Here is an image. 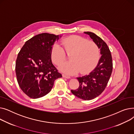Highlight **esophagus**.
<instances>
[{
	"mask_svg": "<svg viewBox=\"0 0 134 134\" xmlns=\"http://www.w3.org/2000/svg\"><path fill=\"white\" fill-rule=\"evenodd\" d=\"M62 76H63V78H67V79L71 78V76H70L68 75L65 74H62Z\"/></svg>",
	"mask_w": 134,
	"mask_h": 134,
	"instance_id": "obj_1",
	"label": "esophagus"
}]
</instances>
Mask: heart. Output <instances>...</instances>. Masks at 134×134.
Here are the masks:
<instances>
[{
    "mask_svg": "<svg viewBox=\"0 0 134 134\" xmlns=\"http://www.w3.org/2000/svg\"><path fill=\"white\" fill-rule=\"evenodd\" d=\"M61 44L63 48L59 44L55 43L51 54L54 63L59 65L66 59L65 50L67 54L71 53L69 57L71 61L60 66L62 72L74 74L79 71L81 73H85L93 69L99 60L100 53L98 45L81 36H71L63 38Z\"/></svg>",
    "mask_w": 134,
    "mask_h": 134,
    "instance_id": "heart-1",
    "label": "heart"
}]
</instances>
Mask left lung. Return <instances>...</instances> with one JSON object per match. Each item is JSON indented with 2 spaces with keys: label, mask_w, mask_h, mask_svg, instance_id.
Returning <instances> with one entry per match:
<instances>
[{
  "label": "left lung",
  "mask_w": 134,
  "mask_h": 134,
  "mask_svg": "<svg viewBox=\"0 0 134 134\" xmlns=\"http://www.w3.org/2000/svg\"><path fill=\"white\" fill-rule=\"evenodd\" d=\"M84 34L89 35L98 45L102 56L97 66L90 74L76 78L79 86L71 92L80 99L90 100L99 96L106 87L112 71V61L108 45L100 37L92 32Z\"/></svg>",
  "instance_id": "1"
}]
</instances>
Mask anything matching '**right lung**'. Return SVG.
<instances>
[{
    "label": "right lung",
    "mask_w": 134,
    "mask_h": 134,
    "mask_svg": "<svg viewBox=\"0 0 134 134\" xmlns=\"http://www.w3.org/2000/svg\"><path fill=\"white\" fill-rule=\"evenodd\" d=\"M61 36L48 33L36 35L27 40L19 52L16 62L18 85L32 99L51 92L54 81L62 75L53 64L51 49Z\"/></svg>",
    "instance_id": "obj_1"
}]
</instances>
